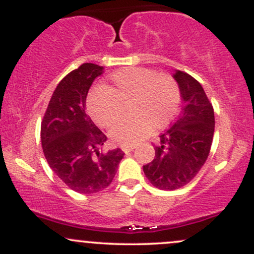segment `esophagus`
I'll return each mask as SVG.
<instances>
[{
	"instance_id": "34e87169",
	"label": "esophagus",
	"mask_w": 254,
	"mask_h": 254,
	"mask_svg": "<svg viewBox=\"0 0 254 254\" xmlns=\"http://www.w3.org/2000/svg\"><path fill=\"white\" fill-rule=\"evenodd\" d=\"M133 149H135V147H122V150H123L125 154L130 153V151H132Z\"/></svg>"
}]
</instances>
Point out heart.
Here are the masks:
<instances>
[{"mask_svg":"<svg viewBox=\"0 0 254 254\" xmlns=\"http://www.w3.org/2000/svg\"><path fill=\"white\" fill-rule=\"evenodd\" d=\"M129 105V118L111 127L112 142L132 147L153 130L168 127L179 111L180 92L171 76L145 68H127L111 76L107 88L94 89L87 99L89 116L101 127H109L123 116Z\"/></svg>","mask_w":254,"mask_h":254,"instance_id":"1","label":"heart"}]
</instances>
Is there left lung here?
Returning <instances> with one entry per match:
<instances>
[{
  "instance_id": "8db88e82",
  "label": "left lung",
  "mask_w": 254,
  "mask_h": 254,
  "mask_svg": "<svg viewBox=\"0 0 254 254\" xmlns=\"http://www.w3.org/2000/svg\"><path fill=\"white\" fill-rule=\"evenodd\" d=\"M173 78L182 95V113L159 136L155 157L143 166L145 177L160 190H176L196 177L208 159L215 130L214 109L200 83L180 70Z\"/></svg>"
}]
</instances>
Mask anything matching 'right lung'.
I'll return each instance as SVG.
<instances>
[{
	"label": "right lung",
	"mask_w": 254,
	"mask_h": 254,
	"mask_svg": "<svg viewBox=\"0 0 254 254\" xmlns=\"http://www.w3.org/2000/svg\"><path fill=\"white\" fill-rule=\"evenodd\" d=\"M104 66L84 63L57 84L42 122L44 155L69 189L92 194L112 183L124 153L101 151L107 137L86 115V98Z\"/></svg>",
	"instance_id": "1"
}]
</instances>
